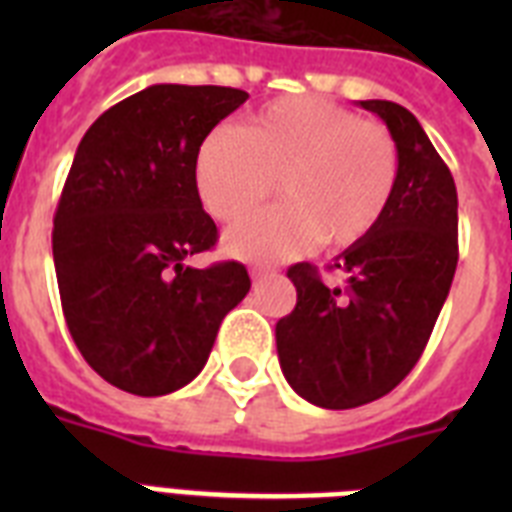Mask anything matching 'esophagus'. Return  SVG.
I'll return each instance as SVG.
<instances>
[{"mask_svg":"<svg viewBox=\"0 0 512 512\" xmlns=\"http://www.w3.org/2000/svg\"><path fill=\"white\" fill-rule=\"evenodd\" d=\"M271 273H273V268H265V265H255V268L249 271V276H252L255 281H260V279H265V276H271Z\"/></svg>","mask_w":512,"mask_h":512,"instance_id":"34e87169","label":"esophagus"}]
</instances>
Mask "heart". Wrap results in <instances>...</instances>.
Segmentation results:
<instances>
[{"mask_svg":"<svg viewBox=\"0 0 512 512\" xmlns=\"http://www.w3.org/2000/svg\"><path fill=\"white\" fill-rule=\"evenodd\" d=\"M398 175L390 132L329 100L284 98L231 132H209L193 162L196 193L209 215L239 220L271 196L281 207L225 233L241 260H287L321 247L345 249L385 215Z\"/></svg>","mask_w":512,"mask_h":512,"instance_id":"b5f03b06","label":"heart"}]
</instances>
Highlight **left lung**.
Returning <instances> with one entry per match:
<instances>
[{
	"label": "left lung",
	"instance_id": "8db88e82",
	"mask_svg": "<svg viewBox=\"0 0 512 512\" xmlns=\"http://www.w3.org/2000/svg\"><path fill=\"white\" fill-rule=\"evenodd\" d=\"M388 124L398 151L396 188L372 233L350 244L329 271H287L295 311L276 324L281 372L295 393L324 409H353L396 388L420 361L457 271V188L420 122L390 100H361Z\"/></svg>",
	"mask_w": 512,
	"mask_h": 512
}]
</instances>
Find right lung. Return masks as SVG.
Instances as JSON below:
<instances>
[{
    "label": "right lung",
    "mask_w": 512,
    "mask_h": 512,
    "mask_svg": "<svg viewBox=\"0 0 512 512\" xmlns=\"http://www.w3.org/2000/svg\"><path fill=\"white\" fill-rule=\"evenodd\" d=\"M247 98L154 84L100 114L76 148L52 220L60 305L84 361L119 390L167 396L188 385L252 287L236 260L185 265L217 244L196 151Z\"/></svg>",
    "instance_id": "add662e5"
}]
</instances>
